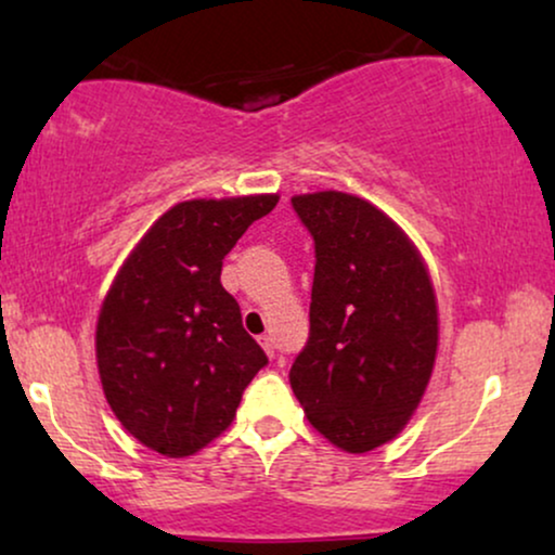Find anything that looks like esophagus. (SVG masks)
<instances>
[{
  "label": "esophagus",
  "instance_id": "1",
  "mask_svg": "<svg viewBox=\"0 0 555 555\" xmlns=\"http://www.w3.org/2000/svg\"><path fill=\"white\" fill-rule=\"evenodd\" d=\"M260 344L264 348V353H268L270 359H272V356H275V340H272V336H262Z\"/></svg>",
  "mask_w": 555,
  "mask_h": 555
}]
</instances>
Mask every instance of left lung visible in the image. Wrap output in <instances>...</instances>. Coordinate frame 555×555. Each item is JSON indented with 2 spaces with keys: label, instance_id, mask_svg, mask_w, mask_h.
Wrapping results in <instances>:
<instances>
[{
  "label": "left lung",
  "instance_id": "1",
  "mask_svg": "<svg viewBox=\"0 0 555 555\" xmlns=\"http://www.w3.org/2000/svg\"><path fill=\"white\" fill-rule=\"evenodd\" d=\"M315 242L310 336L291 369L302 412L331 444L391 442L427 391L437 359V295L404 230L344 192L293 196Z\"/></svg>",
  "mask_w": 555,
  "mask_h": 555
}]
</instances>
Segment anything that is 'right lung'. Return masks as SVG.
I'll list each match as a JSON object with an SVG mask.
<instances>
[{"instance_id":"right-lung-1","label":"right lung","mask_w":555,"mask_h":555,"mask_svg":"<svg viewBox=\"0 0 555 555\" xmlns=\"http://www.w3.org/2000/svg\"><path fill=\"white\" fill-rule=\"evenodd\" d=\"M278 199L181 202L120 264L98 313V374L113 414L149 450L189 457L207 447L268 363L219 275L224 255Z\"/></svg>"}]
</instances>
